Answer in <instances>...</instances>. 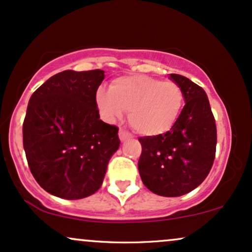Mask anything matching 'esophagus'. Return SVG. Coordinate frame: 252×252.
<instances>
[{
  "label": "esophagus",
  "instance_id": "esophagus-1",
  "mask_svg": "<svg viewBox=\"0 0 252 252\" xmlns=\"http://www.w3.org/2000/svg\"><path fill=\"white\" fill-rule=\"evenodd\" d=\"M119 138H120L121 141H125V140L131 139L132 135H131V133H128V132L125 131V129L120 128L119 129Z\"/></svg>",
  "mask_w": 252,
  "mask_h": 252
}]
</instances>
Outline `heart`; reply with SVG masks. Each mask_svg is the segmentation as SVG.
<instances>
[{
	"label": "heart",
	"mask_w": 252,
	"mask_h": 252,
	"mask_svg": "<svg viewBox=\"0 0 252 252\" xmlns=\"http://www.w3.org/2000/svg\"><path fill=\"white\" fill-rule=\"evenodd\" d=\"M185 96L181 87L171 81L150 76H123L112 82L111 88H98L95 103L104 120L113 123L128 112L129 125L148 137L168 132L179 120Z\"/></svg>",
	"instance_id": "1"
}]
</instances>
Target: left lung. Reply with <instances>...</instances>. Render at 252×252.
I'll use <instances>...</instances> for the list:
<instances>
[{
    "label": "left lung",
    "instance_id": "left-lung-1",
    "mask_svg": "<svg viewBox=\"0 0 252 252\" xmlns=\"http://www.w3.org/2000/svg\"><path fill=\"white\" fill-rule=\"evenodd\" d=\"M169 78L181 87L186 104L170 131L139 138L138 170L149 190L175 197L191 191L207 177L216 157L217 127L205 90L177 73Z\"/></svg>",
    "mask_w": 252,
    "mask_h": 252
}]
</instances>
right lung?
<instances>
[{
	"mask_svg": "<svg viewBox=\"0 0 252 252\" xmlns=\"http://www.w3.org/2000/svg\"><path fill=\"white\" fill-rule=\"evenodd\" d=\"M103 78V70H65L31 96L24 149L35 181L55 196L78 200L96 193L120 146L119 128L100 120L95 103Z\"/></svg>",
	"mask_w": 252,
	"mask_h": 252,
	"instance_id": "right-lung-1",
	"label": "right lung"
}]
</instances>
